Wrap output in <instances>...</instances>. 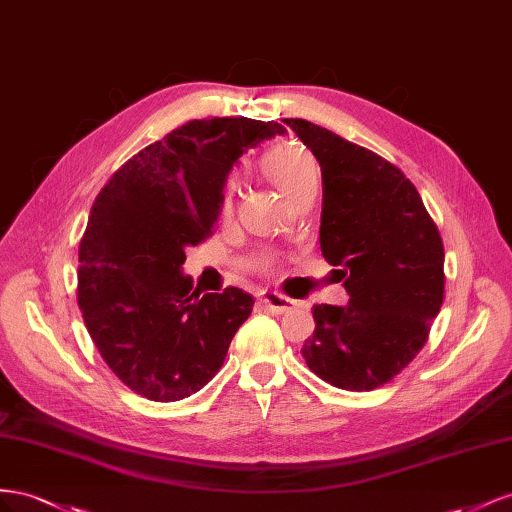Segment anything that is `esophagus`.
<instances>
[{
    "label": "esophagus",
    "mask_w": 512,
    "mask_h": 512,
    "mask_svg": "<svg viewBox=\"0 0 512 512\" xmlns=\"http://www.w3.org/2000/svg\"><path fill=\"white\" fill-rule=\"evenodd\" d=\"M261 304H264L272 315L289 313L291 309H296V306H298L296 300L276 294V291H264V294H261Z\"/></svg>",
    "instance_id": "obj_1"
}]
</instances>
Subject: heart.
<instances>
[{"mask_svg":"<svg viewBox=\"0 0 512 512\" xmlns=\"http://www.w3.org/2000/svg\"><path fill=\"white\" fill-rule=\"evenodd\" d=\"M261 167L270 175V178L279 184L281 191L294 199L306 188H315L319 184V167L315 156L300 143H281L268 152V156L261 160ZM233 182L225 186L223 195V210L229 212L233 206ZM266 266V261H261Z\"/></svg>","mask_w":512,"mask_h":512,"instance_id":"b5f03b06","label":"heart"}]
</instances>
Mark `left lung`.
<instances>
[{"mask_svg":"<svg viewBox=\"0 0 512 512\" xmlns=\"http://www.w3.org/2000/svg\"><path fill=\"white\" fill-rule=\"evenodd\" d=\"M324 182L319 244L341 266L347 306L315 304L302 356L343 390L384 386L429 339L444 302V244L416 186L386 158L300 118L283 120Z\"/></svg>","mask_w":512,"mask_h":512,"instance_id":"8db88e82","label":"left lung"}]
</instances>
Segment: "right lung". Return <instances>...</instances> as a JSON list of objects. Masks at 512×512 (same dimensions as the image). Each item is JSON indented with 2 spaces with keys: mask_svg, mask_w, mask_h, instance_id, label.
<instances>
[{
  "mask_svg": "<svg viewBox=\"0 0 512 512\" xmlns=\"http://www.w3.org/2000/svg\"><path fill=\"white\" fill-rule=\"evenodd\" d=\"M279 122L193 120L143 148L100 188L79 244L77 302L107 367L141 397H191L223 367L253 311L238 287L201 294L186 248L212 236L236 160Z\"/></svg>",
  "mask_w": 512,
  "mask_h": 512,
  "instance_id": "add662e5",
  "label": "right lung"
}]
</instances>
